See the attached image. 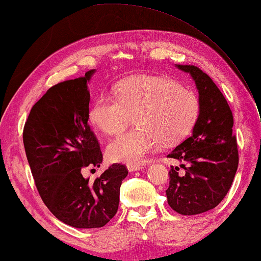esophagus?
<instances>
[{
  "label": "esophagus",
  "mask_w": 261,
  "mask_h": 261,
  "mask_svg": "<svg viewBox=\"0 0 261 261\" xmlns=\"http://www.w3.org/2000/svg\"><path fill=\"white\" fill-rule=\"evenodd\" d=\"M127 167H128V171H129V172H134V171H138V170H142L143 165H142V164H129V165H128Z\"/></svg>",
  "instance_id": "obj_1"
}]
</instances>
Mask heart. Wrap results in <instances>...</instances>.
I'll return each mask as SVG.
<instances>
[{
    "label": "heart",
    "mask_w": 261,
    "mask_h": 261,
    "mask_svg": "<svg viewBox=\"0 0 261 261\" xmlns=\"http://www.w3.org/2000/svg\"><path fill=\"white\" fill-rule=\"evenodd\" d=\"M114 91L96 98L90 122L105 134L117 135L135 114L139 127L110 143L108 154L113 162L142 163L162 141L168 144L185 138L199 113L197 95L168 77L133 75L118 82Z\"/></svg>",
    "instance_id": "heart-1"
}]
</instances>
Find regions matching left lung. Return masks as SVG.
<instances>
[{
  "mask_svg": "<svg viewBox=\"0 0 261 261\" xmlns=\"http://www.w3.org/2000/svg\"><path fill=\"white\" fill-rule=\"evenodd\" d=\"M176 66L196 82L199 114L191 136L167 154L182 163L184 172L171 166L166 196L175 212L194 216L214 208L225 198L239 166V149L231 110L220 89L199 67Z\"/></svg>",
  "mask_w": 261,
  "mask_h": 261,
  "instance_id": "1",
  "label": "left lung"
}]
</instances>
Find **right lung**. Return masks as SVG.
<instances>
[{
  "label": "right lung",
  "mask_w": 261,
  "mask_h": 261,
  "mask_svg": "<svg viewBox=\"0 0 261 261\" xmlns=\"http://www.w3.org/2000/svg\"><path fill=\"white\" fill-rule=\"evenodd\" d=\"M85 76L53 86L36 102L22 132L27 161L36 189L55 217L75 228H99L116 216L122 180L128 170L113 164L94 181L85 179L87 167L103 161L99 143L90 129Z\"/></svg>",
  "instance_id": "right-lung-1"
}]
</instances>
